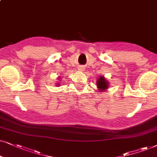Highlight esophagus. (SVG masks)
<instances>
[{"mask_svg":"<svg viewBox=\"0 0 157 157\" xmlns=\"http://www.w3.org/2000/svg\"><path fill=\"white\" fill-rule=\"evenodd\" d=\"M78 70H79V71H84L85 68H84V67H80Z\"/></svg>","mask_w":157,"mask_h":157,"instance_id":"obj_1","label":"esophagus"}]
</instances>
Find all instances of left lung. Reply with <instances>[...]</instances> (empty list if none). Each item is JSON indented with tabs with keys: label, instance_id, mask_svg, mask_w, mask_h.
<instances>
[{
	"label": "left lung",
	"instance_id": "8db88e82",
	"mask_svg": "<svg viewBox=\"0 0 157 157\" xmlns=\"http://www.w3.org/2000/svg\"><path fill=\"white\" fill-rule=\"evenodd\" d=\"M96 84H97L98 90L100 92H105L109 87V82L104 77L103 75L98 77Z\"/></svg>",
	"mask_w": 157,
	"mask_h": 157
}]
</instances>
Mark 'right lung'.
<instances>
[{"instance_id":"right-lung-1","label":"right lung","mask_w":157,"mask_h":157,"mask_svg":"<svg viewBox=\"0 0 157 157\" xmlns=\"http://www.w3.org/2000/svg\"><path fill=\"white\" fill-rule=\"evenodd\" d=\"M58 79V80H59V81H60V80H61V77H59V78H57ZM59 81H57V83H56V85H57V86H59V85H61V84H59Z\"/></svg>"}]
</instances>
